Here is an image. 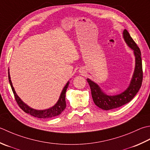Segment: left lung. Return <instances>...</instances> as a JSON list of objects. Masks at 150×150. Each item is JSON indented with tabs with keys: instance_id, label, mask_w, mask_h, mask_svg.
<instances>
[{
	"instance_id": "obj_1",
	"label": "left lung",
	"mask_w": 150,
	"mask_h": 150,
	"mask_svg": "<svg viewBox=\"0 0 150 150\" xmlns=\"http://www.w3.org/2000/svg\"><path fill=\"white\" fill-rule=\"evenodd\" d=\"M123 36L127 45L134 51V54L135 56V68H134L133 78L127 89L118 95L113 96H108L103 92L100 87L94 82L89 79H86L90 85L93 102L99 108L103 110H108L114 109L127 103L135 96L142 86L143 71L141 52L126 29L123 32Z\"/></svg>"
}]
</instances>
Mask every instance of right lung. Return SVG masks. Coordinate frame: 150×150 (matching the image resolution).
Segmentation results:
<instances>
[{
  "label": "right lung",
  "instance_id": "obj_1",
  "mask_svg": "<svg viewBox=\"0 0 150 150\" xmlns=\"http://www.w3.org/2000/svg\"><path fill=\"white\" fill-rule=\"evenodd\" d=\"M8 79H9V82H10L11 90L13 91L15 99H16L17 103L18 104L19 107L26 113L30 114L31 116L36 117V118H38L45 119V118H53L54 116H58L59 114H60L62 112L63 110L66 108V92L69 83V81L67 82V84H66V86H64L63 90L62 91L59 99H58V101H57V103H56L53 107L51 108H49L48 109H46V110H35V109H33V108L29 107L28 105H26L25 103L19 98V97L17 95L16 91H15L13 87L12 83H11V81L9 69H8Z\"/></svg>",
  "mask_w": 150,
  "mask_h": 150
}]
</instances>
